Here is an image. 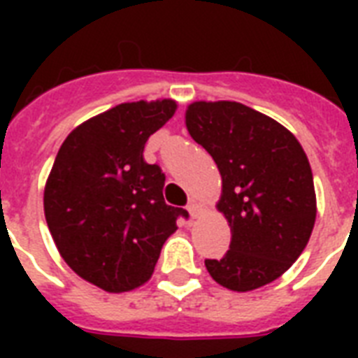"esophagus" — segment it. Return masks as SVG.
<instances>
[{
    "mask_svg": "<svg viewBox=\"0 0 358 358\" xmlns=\"http://www.w3.org/2000/svg\"><path fill=\"white\" fill-rule=\"evenodd\" d=\"M204 210H206V208L202 206L201 202H196L195 199H191L189 204H187V212H189V215L193 219H196L201 213H204Z\"/></svg>",
    "mask_w": 358,
    "mask_h": 358,
    "instance_id": "1",
    "label": "esophagus"
}]
</instances>
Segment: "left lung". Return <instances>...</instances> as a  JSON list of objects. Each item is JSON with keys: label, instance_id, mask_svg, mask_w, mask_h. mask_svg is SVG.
<instances>
[{"label": "left lung", "instance_id": "left-lung-1", "mask_svg": "<svg viewBox=\"0 0 358 358\" xmlns=\"http://www.w3.org/2000/svg\"><path fill=\"white\" fill-rule=\"evenodd\" d=\"M185 124L217 163L223 178L217 208L232 230L227 255L204 260L208 273L234 292L273 282L305 250L316 221L303 146L277 120L238 102L191 103Z\"/></svg>", "mask_w": 358, "mask_h": 358}]
</instances>
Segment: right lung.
Wrapping results in <instances>:
<instances>
[{"instance_id": "add662e5", "label": "right lung", "mask_w": 358, "mask_h": 358, "mask_svg": "<svg viewBox=\"0 0 358 358\" xmlns=\"http://www.w3.org/2000/svg\"><path fill=\"white\" fill-rule=\"evenodd\" d=\"M174 109L173 100H141L87 120L64 139L46 182L44 213L59 252L111 294L145 284L178 217H189L165 204V174L143 157Z\"/></svg>"}]
</instances>
